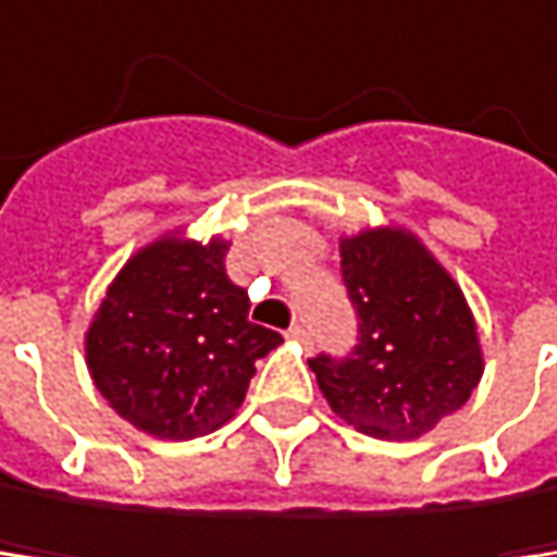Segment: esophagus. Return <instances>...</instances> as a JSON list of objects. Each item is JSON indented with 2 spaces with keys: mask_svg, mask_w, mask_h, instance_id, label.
Instances as JSON below:
<instances>
[{
  "mask_svg": "<svg viewBox=\"0 0 557 557\" xmlns=\"http://www.w3.org/2000/svg\"><path fill=\"white\" fill-rule=\"evenodd\" d=\"M287 337L297 341V344H310V334H307V327H300V324H294V327L287 331Z\"/></svg>",
  "mask_w": 557,
  "mask_h": 557,
  "instance_id": "34e87169",
  "label": "esophagus"
}]
</instances>
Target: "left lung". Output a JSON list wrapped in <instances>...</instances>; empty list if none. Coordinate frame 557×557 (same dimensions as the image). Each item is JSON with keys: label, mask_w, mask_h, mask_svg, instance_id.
Wrapping results in <instances>:
<instances>
[{"label": "left lung", "mask_w": 557, "mask_h": 557, "mask_svg": "<svg viewBox=\"0 0 557 557\" xmlns=\"http://www.w3.org/2000/svg\"><path fill=\"white\" fill-rule=\"evenodd\" d=\"M357 347L317 354L310 371L331 411L381 441H411L455 414L484 374L474 313L434 253L404 226L341 237Z\"/></svg>", "instance_id": "obj_1"}]
</instances>
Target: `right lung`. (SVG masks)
Wrapping results in <instances>:
<instances>
[{"label":"right lung","mask_w":557,"mask_h":557,"mask_svg":"<svg viewBox=\"0 0 557 557\" xmlns=\"http://www.w3.org/2000/svg\"><path fill=\"white\" fill-rule=\"evenodd\" d=\"M226 240L183 233L136 250L86 331L96 391L133 428L189 441L226 424L253 363L284 337L247 317L250 297L226 276Z\"/></svg>","instance_id":"obj_1"}]
</instances>
